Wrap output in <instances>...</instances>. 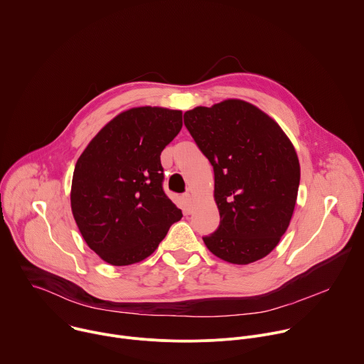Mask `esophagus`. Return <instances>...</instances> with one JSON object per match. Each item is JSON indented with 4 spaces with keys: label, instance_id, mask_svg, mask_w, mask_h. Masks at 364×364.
Listing matches in <instances>:
<instances>
[{
    "label": "esophagus",
    "instance_id": "34e87169",
    "mask_svg": "<svg viewBox=\"0 0 364 364\" xmlns=\"http://www.w3.org/2000/svg\"><path fill=\"white\" fill-rule=\"evenodd\" d=\"M192 195L191 193H185L183 195V202H185V210H186V213H191V210H192Z\"/></svg>",
    "mask_w": 364,
    "mask_h": 364
}]
</instances>
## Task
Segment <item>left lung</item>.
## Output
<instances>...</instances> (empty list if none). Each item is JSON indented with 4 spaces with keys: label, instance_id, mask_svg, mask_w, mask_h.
I'll use <instances>...</instances> for the list:
<instances>
[{
    "label": "left lung",
    "instance_id": "8db88e82",
    "mask_svg": "<svg viewBox=\"0 0 364 364\" xmlns=\"http://www.w3.org/2000/svg\"><path fill=\"white\" fill-rule=\"evenodd\" d=\"M185 127L215 172L220 223L206 247L233 264L267 256L289 228L300 182L296 149L279 124L242 100L196 107Z\"/></svg>",
    "mask_w": 364,
    "mask_h": 364
}]
</instances>
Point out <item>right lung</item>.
Instances as JSON below:
<instances>
[{
	"mask_svg": "<svg viewBox=\"0 0 364 364\" xmlns=\"http://www.w3.org/2000/svg\"><path fill=\"white\" fill-rule=\"evenodd\" d=\"M182 128V111L138 107L118 114L77 161L71 209L87 245L107 263L151 256L182 212L162 189L161 152Z\"/></svg>",
	"mask_w": 364,
	"mask_h": 364,
	"instance_id": "add662e5",
	"label": "right lung"
}]
</instances>
